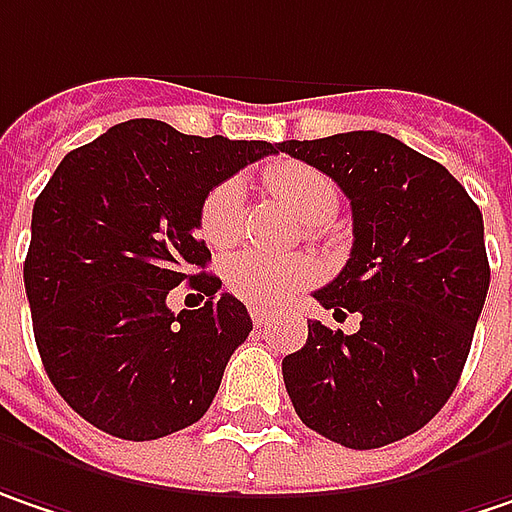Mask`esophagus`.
Segmentation results:
<instances>
[{
  "label": "esophagus",
  "instance_id": "34e87169",
  "mask_svg": "<svg viewBox=\"0 0 512 512\" xmlns=\"http://www.w3.org/2000/svg\"><path fill=\"white\" fill-rule=\"evenodd\" d=\"M249 316H252V324L255 327H269L275 321V313L263 310V307H249Z\"/></svg>",
  "mask_w": 512,
  "mask_h": 512
}]
</instances>
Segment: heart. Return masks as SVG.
<instances>
[{
	"label": "heart",
	"instance_id": "heart-1",
	"mask_svg": "<svg viewBox=\"0 0 512 512\" xmlns=\"http://www.w3.org/2000/svg\"><path fill=\"white\" fill-rule=\"evenodd\" d=\"M263 185L304 223L321 226L339 208L336 182L318 167L304 162H275L263 170ZM243 226V188L228 179L214 185L199 208V234L205 243L223 249L237 240ZM318 278V263L310 255L269 257L260 252H240L223 263V284L249 304H284L298 289Z\"/></svg>",
	"mask_w": 512,
	"mask_h": 512
}]
</instances>
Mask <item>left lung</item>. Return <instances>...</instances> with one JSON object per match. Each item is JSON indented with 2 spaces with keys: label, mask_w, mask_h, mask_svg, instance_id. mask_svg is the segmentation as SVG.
Returning <instances> with one entry per match:
<instances>
[{
  "label": "left lung",
  "mask_w": 512,
  "mask_h": 512,
  "mask_svg": "<svg viewBox=\"0 0 512 512\" xmlns=\"http://www.w3.org/2000/svg\"><path fill=\"white\" fill-rule=\"evenodd\" d=\"M350 199L353 249L313 298L356 333L307 324L284 356L304 426L347 449H379L423 429L452 397L490 289L484 217L464 185L403 141L356 130L281 141Z\"/></svg>",
  "instance_id": "left-lung-1"
}]
</instances>
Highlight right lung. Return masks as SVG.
Wrapping results in <instances>:
<instances>
[{"label":"right lung","mask_w":512,"mask_h":512,"mask_svg":"<svg viewBox=\"0 0 512 512\" xmlns=\"http://www.w3.org/2000/svg\"><path fill=\"white\" fill-rule=\"evenodd\" d=\"M269 153L278 144L133 118L72 150L37 196L22 269L34 339L57 394L95 429L156 440L208 411L252 318L196 272L211 260L199 208ZM185 280L206 304L173 314L166 295Z\"/></svg>","instance_id":"1"}]
</instances>
